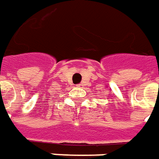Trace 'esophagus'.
I'll return each mask as SVG.
<instances>
[{"label":"esophagus","instance_id":"obj_1","mask_svg":"<svg viewBox=\"0 0 159 159\" xmlns=\"http://www.w3.org/2000/svg\"><path fill=\"white\" fill-rule=\"evenodd\" d=\"M78 86H79V87H81L82 85H81V84H79V85H78Z\"/></svg>","mask_w":159,"mask_h":159}]
</instances>
